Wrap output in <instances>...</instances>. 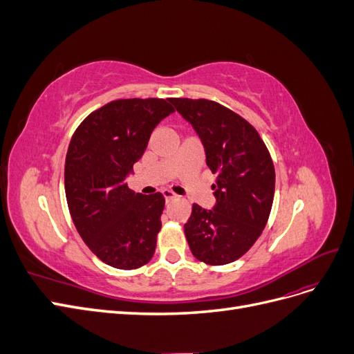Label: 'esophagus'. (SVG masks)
<instances>
[{
  "mask_svg": "<svg viewBox=\"0 0 354 354\" xmlns=\"http://www.w3.org/2000/svg\"><path fill=\"white\" fill-rule=\"evenodd\" d=\"M162 195H164V198H165L167 201H171V199L177 198V195L174 194V192L169 190V189H164V190H162Z\"/></svg>",
  "mask_w": 354,
  "mask_h": 354,
  "instance_id": "1",
  "label": "esophagus"
}]
</instances>
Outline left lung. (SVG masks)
<instances>
[{
	"label": "left lung",
	"instance_id": "left-lung-1",
	"mask_svg": "<svg viewBox=\"0 0 354 354\" xmlns=\"http://www.w3.org/2000/svg\"><path fill=\"white\" fill-rule=\"evenodd\" d=\"M199 134L207 165L217 174V203H198L185 224L189 248L199 261L223 266L236 261L260 238L274 196V165L259 131L236 112L207 99H171Z\"/></svg>",
	"mask_w": 354,
	"mask_h": 354
}]
</instances>
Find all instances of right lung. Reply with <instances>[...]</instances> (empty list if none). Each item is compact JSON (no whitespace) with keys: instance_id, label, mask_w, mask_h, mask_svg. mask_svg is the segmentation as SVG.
Listing matches in <instances>:
<instances>
[{"instance_id":"right-lung-1","label":"right lung","mask_w":354,"mask_h":354,"mask_svg":"<svg viewBox=\"0 0 354 354\" xmlns=\"http://www.w3.org/2000/svg\"><path fill=\"white\" fill-rule=\"evenodd\" d=\"M174 112L171 99H118L91 112L75 130L65 160L72 221L94 255L134 270L155 254L162 194H134L125 177L146 151L153 128Z\"/></svg>"}]
</instances>
